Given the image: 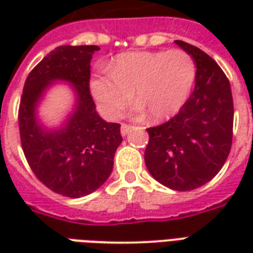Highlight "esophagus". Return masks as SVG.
Segmentation results:
<instances>
[{
	"instance_id": "34e87169",
	"label": "esophagus",
	"mask_w": 253,
	"mask_h": 253,
	"mask_svg": "<svg viewBox=\"0 0 253 253\" xmlns=\"http://www.w3.org/2000/svg\"><path fill=\"white\" fill-rule=\"evenodd\" d=\"M131 128H132V126H130V125H126V123H123L121 127V134L123 135V137H125V135H127L128 132L131 131Z\"/></svg>"
}]
</instances>
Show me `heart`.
Wrapping results in <instances>:
<instances>
[{
    "label": "heart",
    "instance_id": "1",
    "mask_svg": "<svg viewBox=\"0 0 253 253\" xmlns=\"http://www.w3.org/2000/svg\"><path fill=\"white\" fill-rule=\"evenodd\" d=\"M110 73H99L89 83L99 110L110 119L122 115L132 99L135 111L152 121H164L179 112L195 81L196 67L183 50L128 51L116 55Z\"/></svg>",
    "mask_w": 253,
    "mask_h": 253
}]
</instances>
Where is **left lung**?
Here are the masks:
<instances>
[{
  "label": "left lung",
  "instance_id": "1",
  "mask_svg": "<svg viewBox=\"0 0 253 253\" xmlns=\"http://www.w3.org/2000/svg\"><path fill=\"white\" fill-rule=\"evenodd\" d=\"M175 43L195 62V89L172 119L146 128L145 164L163 186L191 191L211 180L228 159L233 97L228 77L211 57L186 42Z\"/></svg>",
  "mask_w": 253,
  "mask_h": 253
}]
</instances>
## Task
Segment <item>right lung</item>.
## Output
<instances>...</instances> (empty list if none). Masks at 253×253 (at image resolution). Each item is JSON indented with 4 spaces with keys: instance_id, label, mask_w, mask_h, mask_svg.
Returning <instances> with one entry per match:
<instances>
[{
    "instance_id": "right-lung-1",
    "label": "right lung",
    "mask_w": 253,
    "mask_h": 253,
    "mask_svg": "<svg viewBox=\"0 0 253 253\" xmlns=\"http://www.w3.org/2000/svg\"><path fill=\"white\" fill-rule=\"evenodd\" d=\"M97 46H59L25 80L20 100L21 146L31 169L50 190L69 198L89 195L105 183L122 143L121 125L101 119L89 92L90 59ZM55 81L72 85L76 104L59 129H47L36 108Z\"/></svg>"
}]
</instances>
